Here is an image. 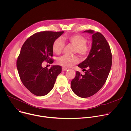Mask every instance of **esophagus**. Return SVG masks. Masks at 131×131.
<instances>
[{
	"instance_id": "esophagus-1",
	"label": "esophagus",
	"mask_w": 131,
	"mask_h": 131,
	"mask_svg": "<svg viewBox=\"0 0 131 131\" xmlns=\"http://www.w3.org/2000/svg\"><path fill=\"white\" fill-rule=\"evenodd\" d=\"M67 68H62V70L63 71H66V70H67Z\"/></svg>"
}]
</instances>
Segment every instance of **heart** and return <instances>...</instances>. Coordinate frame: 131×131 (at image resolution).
I'll return each mask as SVG.
<instances>
[{"instance_id":"b5f03b06","label":"heart","mask_w":131,"mask_h":131,"mask_svg":"<svg viewBox=\"0 0 131 131\" xmlns=\"http://www.w3.org/2000/svg\"><path fill=\"white\" fill-rule=\"evenodd\" d=\"M64 40L75 47L74 51L81 57H85L88 54L90 48L86 44V39L83 36L80 35H70L64 37ZM64 46L65 44L63 40L61 38H58L53 43V51L57 54H59L62 52ZM78 61V58L76 56L64 55L58 59V63L64 68H69L77 64Z\"/></svg>"}]
</instances>
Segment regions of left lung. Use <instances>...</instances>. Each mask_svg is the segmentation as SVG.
<instances>
[{
    "label": "left lung",
    "mask_w": 131,
    "mask_h": 131,
    "mask_svg": "<svg viewBox=\"0 0 131 131\" xmlns=\"http://www.w3.org/2000/svg\"><path fill=\"white\" fill-rule=\"evenodd\" d=\"M84 32L92 35V47L87 58L78 65L85 70V74L82 75L76 71L71 88L77 96L86 98L94 95L106 82L112 65V54L108 43L101 33L92 30Z\"/></svg>",
    "instance_id": "obj_1"
}]
</instances>
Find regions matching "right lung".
Wrapping results in <instances>:
<instances>
[{
    "label": "right lung",
    "instance_id": "add662e5",
    "mask_svg": "<svg viewBox=\"0 0 131 131\" xmlns=\"http://www.w3.org/2000/svg\"><path fill=\"white\" fill-rule=\"evenodd\" d=\"M64 31H45L34 34L25 41L16 62L18 74L24 85L33 94L41 96L53 89L56 79L62 71L61 66L53 65L43 68L47 61L53 63L52 45Z\"/></svg>",
    "mask_w": 131,
    "mask_h": 131
}]
</instances>
